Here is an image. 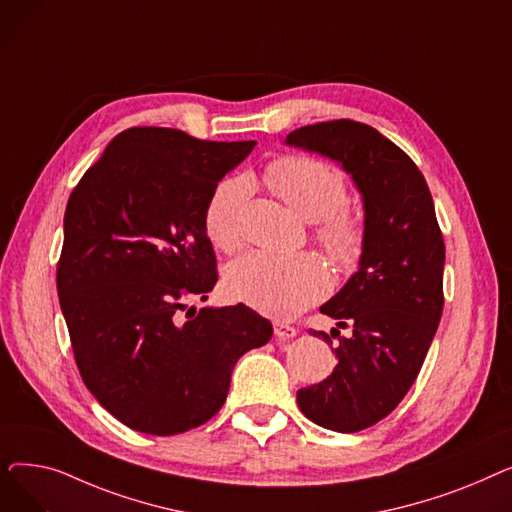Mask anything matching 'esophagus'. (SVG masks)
Segmentation results:
<instances>
[{"label":"esophagus","mask_w":512,"mask_h":512,"mask_svg":"<svg viewBox=\"0 0 512 512\" xmlns=\"http://www.w3.org/2000/svg\"><path fill=\"white\" fill-rule=\"evenodd\" d=\"M274 334L278 336V338H282V340H288V338H294L297 336V328L294 326H288V324H284V321H274Z\"/></svg>","instance_id":"1"}]
</instances>
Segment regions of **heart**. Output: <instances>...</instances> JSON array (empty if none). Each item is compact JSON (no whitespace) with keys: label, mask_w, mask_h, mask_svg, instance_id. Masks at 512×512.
<instances>
[{"label":"heart","mask_w":512,"mask_h":512,"mask_svg":"<svg viewBox=\"0 0 512 512\" xmlns=\"http://www.w3.org/2000/svg\"><path fill=\"white\" fill-rule=\"evenodd\" d=\"M265 182L307 222H319L317 240L334 263L353 267L365 249V226L359 215L342 209L346 184L342 174L315 157L288 155L267 168ZM253 193L247 176L215 186L205 207V232L215 247L234 251L242 240V213ZM330 274L315 255H276L253 251L236 259L226 272V290L272 317H294L326 297Z\"/></svg>","instance_id":"heart-1"}]
</instances>
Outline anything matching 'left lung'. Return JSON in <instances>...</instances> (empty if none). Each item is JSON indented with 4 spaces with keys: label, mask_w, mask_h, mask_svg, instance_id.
I'll use <instances>...</instances> for the list:
<instances>
[{
    "label": "left lung",
    "mask_w": 512,
    "mask_h": 512,
    "mask_svg": "<svg viewBox=\"0 0 512 512\" xmlns=\"http://www.w3.org/2000/svg\"><path fill=\"white\" fill-rule=\"evenodd\" d=\"M286 145L326 155L353 176L365 209L359 270L319 311L351 321L338 332L330 378L297 392L313 423L361 432L390 415L425 361L444 307V238L427 182L415 161L375 128L330 120L292 130ZM328 344L326 332H315Z\"/></svg>",
    "instance_id": "left-lung-1"
}]
</instances>
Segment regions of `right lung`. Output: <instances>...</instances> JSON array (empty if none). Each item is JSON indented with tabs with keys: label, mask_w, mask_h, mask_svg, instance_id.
Wrapping results in <instances>:
<instances>
[{
	"label": "right lung",
	"mask_w": 512,
	"mask_h": 512,
	"mask_svg": "<svg viewBox=\"0 0 512 512\" xmlns=\"http://www.w3.org/2000/svg\"><path fill=\"white\" fill-rule=\"evenodd\" d=\"M253 147L134 126L68 199L58 297L76 367L99 405L137 432L174 436L209 421L236 361L274 334L242 303L184 315L218 282L209 197Z\"/></svg>",
	"instance_id": "right-lung-1"
}]
</instances>
